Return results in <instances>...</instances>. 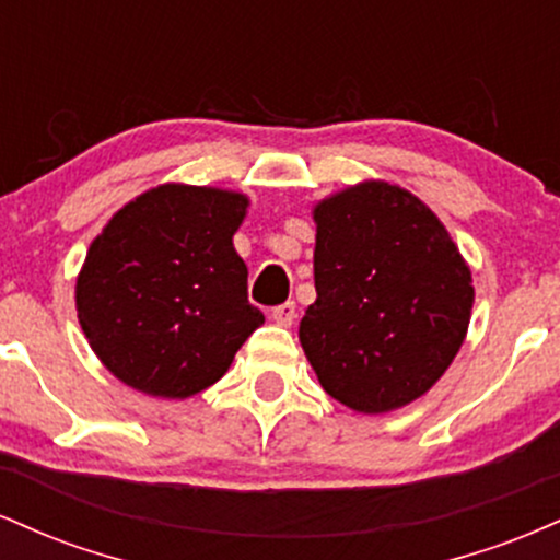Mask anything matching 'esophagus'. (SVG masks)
I'll list each match as a JSON object with an SVG mask.
<instances>
[{"label":"esophagus","instance_id":"1","mask_svg":"<svg viewBox=\"0 0 560 560\" xmlns=\"http://www.w3.org/2000/svg\"><path fill=\"white\" fill-rule=\"evenodd\" d=\"M271 318L279 326H292L294 318H298V305L294 302H284V305H276L271 311Z\"/></svg>","mask_w":560,"mask_h":560}]
</instances>
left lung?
Instances as JSON below:
<instances>
[{
	"mask_svg": "<svg viewBox=\"0 0 560 560\" xmlns=\"http://www.w3.org/2000/svg\"><path fill=\"white\" fill-rule=\"evenodd\" d=\"M316 302L300 345L320 387L358 413H387L436 384L471 320V271L419 197L363 182L320 199Z\"/></svg>",
	"mask_w": 560,
	"mask_h": 560,
	"instance_id": "1",
	"label": "left lung"
}]
</instances>
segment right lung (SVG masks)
Segmentation results:
<instances>
[{
	"instance_id": "1",
	"label": "right lung",
	"mask_w": 560,
	"mask_h": 560,
	"mask_svg": "<svg viewBox=\"0 0 560 560\" xmlns=\"http://www.w3.org/2000/svg\"><path fill=\"white\" fill-rule=\"evenodd\" d=\"M247 205L240 191L163 184L107 221L75 281V311L113 376L184 400L226 374L266 320L234 249Z\"/></svg>"
}]
</instances>
